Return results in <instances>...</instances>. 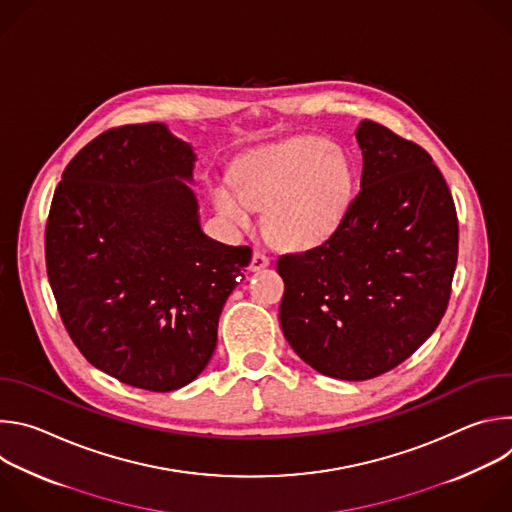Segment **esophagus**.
Wrapping results in <instances>:
<instances>
[{"label":"esophagus","mask_w":512,"mask_h":512,"mask_svg":"<svg viewBox=\"0 0 512 512\" xmlns=\"http://www.w3.org/2000/svg\"><path fill=\"white\" fill-rule=\"evenodd\" d=\"M267 265H269V257H267L265 253L255 251V253H253V257H251L249 269H251V271H261V269H265Z\"/></svg>","instance_id":"esophagus-1"}]
</instances>
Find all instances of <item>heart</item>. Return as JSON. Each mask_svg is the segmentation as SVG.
Returning a JSON list of instances; mask_svg holds the SVG:
<instances>
[{
    "label": "heart",
    "instance_id": "b5f03b06",
    "mask_svg": "<svg viewBox=\"0 0 512 512\" xmlns=\"http://www.w3.org/2000/svg\"><path fill=\"white\" fill-rule=\"evenodd\" d=\"M235 188L218 184L212 200L237 229L253 225L265 210L267 235L289 249L324 243L340 225L352 196L348 158L322 137L304 135L247 152L233 168Z\"/></svg>",
    "mask_w": 512,
    "mask_h": 512
}]
</instances>
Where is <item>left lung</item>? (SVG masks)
<instances>
[{
	"mask_svg": "<svg viewBox=\"0 0 512 512\" xmlns=\"http://www.w3.org/2000/svg\"><path fill=\"white\" fill-rule=\"evenodd\" d=\"M360 190L318 247L277 259L283 336L312 369L367 381L442 322L458 261L450 188L421 145L364 119Z\"/></svg>",
	"mask_w": 512,
	"mask_h": 512,
	"instance_id": "obj_1",
	"label": "left lung"
}]
</instances>
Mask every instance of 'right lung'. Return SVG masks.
<instances>
[{
	"instance_id": "obj_1",
	"label": "right lung",
	"mask_w": 512,
	"mask_h": 512,
	"mask_svg": "<svg viewBox=\"0 0 512 512\" xmlns=\"http://www.w3.org/2000/svg\"><path fill=\"white\" fill-rule=\"evenodd\" d=\"M196 154L164 123L109 129L70 160L46 223L62 324L95 369L154 393L192 383L251 247L206 237Z\"/></svg>"
}]
</instances>
